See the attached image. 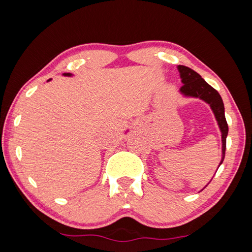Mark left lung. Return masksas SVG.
<instances>
[{
  "label": "left lung",
  "mask_w": 252,
  "mask_h": 252,
  "mask_svg": "<svg viewBox=\"0 0 252 252\" xmlns=\"http://www.w3.org/2000/svg\"><path fill=\"white\" fill-rule=\"evenodd\" d=\"M179 71L182 78L183 85L181 87V92L187 96H194V97H199L210 104L211 108L215 112L217 121L220 126L222 132V160L223 162L224 157H225V149H226V136L228 133V126L224 115V104L221 98L220 94L218 93L216 89H213L211 85H209L205 80L201 78L199 73L192 70L189 67L183 65H179Z\"/></svg>",
  "instance_id": "obj_1"
}]
</instances>
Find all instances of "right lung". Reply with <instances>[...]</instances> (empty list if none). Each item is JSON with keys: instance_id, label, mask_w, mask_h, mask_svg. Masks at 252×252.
Listing matches in <instances>:
<instances>
[{"instance_id": "right-lung-1", "label": "right lung", "mask_w": 252, "mask_h": 252, "mask_svg": "<svg viewBox=\"0 0 252 252\" xmlns=\"http://www.w3.org/2000/svg\"><path fill=\"white\" fill-rule=\"evenodd\" d=\"M63 74H65V76H69V74H70V73H63Z\"/></svg>"}]
</instances>
